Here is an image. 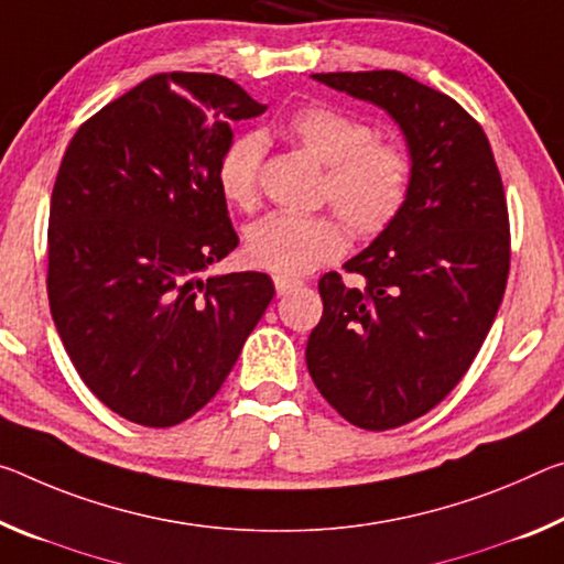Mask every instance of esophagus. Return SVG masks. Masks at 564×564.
<instances>
[{"instance_id": "1", "label": "esophagus", "mask_w": 564, "mask_h": 564, "mask_svg": "<svg viewBox=\"0 0 564 564\" xmlns=\"http://www.w3.org/2000/svg\"><path fill=\"white\" fill-rule=\"evenodd\" d=\"M273 283H275V291H279V296H285V293L301 285L299 279H289V275H273Z\"/></svg>"}]
</instances>
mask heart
I'll return each mask as SVG.
<instances>
[{"label":"heart","mask_w":564,"mask_h":564,"mask_svg":"<svg viewBox=\"0 0 564 564\" xmlns=\"http://www.w3.org/2000/svg\"><path fill=\"white\" fill-rule=\"evenodd\" d=\"M285 132L326 165L321 200L334 205L356 236L371 238L404 213L414 187V158L377 128L334 105H303L285 120ZM265 142L240 132L220 150L216 185L230 208L253 210L261 200ZM346 250V228L334 213H271L246 228V261L271 273L314 271Z\"/></svg>","instance_id":"obj_1"}]
</instances>
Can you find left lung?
<instances>
[{"label": "left lung", "mask_w": 564, "mask_h": 564, "mask_svg": "<svg viewBox=\"0 0 564 564\" xmlns=\"http://www.w3.org/2000/svg\"><path fill=\"white\" fill-rule=\"evenodd\" d=\"M318 83L387 110L414 158L401 216L318 281L324 316L306 364L330 406L354 426L383 432L434 409L485 344L509 275L502 175L481 124L397 69L318 73Z\"/></svg>", "instance_id": "1"}]
</instances>
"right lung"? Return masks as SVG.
<instances>
[{
  "label": "right lung",
  "instance_id": "obj_1",
  "mask_svg": "<svg viewBox=\"0 0 564 564\" xmlns=\"http://www.w3.org/2000/svg\"><path fill=\"white\" fill-rule=\"evenodd\" d=\"M265 112L234 79L148 77L79 124L52 187L47 296L79 379L165 429L218 394L273 299L265 273L200 279L238 246L216 185L230 122Z\"/></svg>",
  "mask_w": 564,
  "mask_h": 564
}]
</instances>
